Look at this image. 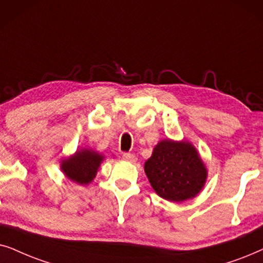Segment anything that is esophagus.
Segmentation results:
<instances>
[{"label":"esophagus","instance_id":"1","mask_svg":"<svg viewBox=\"0 0 263 263\" xmlns=\"http://www.w3.org/2000/svg\"><path fill=\"white\" fill-rule=\"evenodd\" d=\"M122 159L125 161H128V162H136V161H137V157H136L134 154H129V153L122 154Z\"/></svg>","mask_w":263,"mask_h":263}]
</instances>
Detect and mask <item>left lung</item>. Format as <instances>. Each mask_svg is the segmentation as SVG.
I'll return each instance as SVG.
<instances>
[{
	"label": "left lung",
	"mask_w": 263,
	"mask_h": 263,
	"mask_svg": "<svg viewBox=\"0 0 263 263\" xmlns=\"http://www.w3.org/2000/svg\"><path fill=\"white\" fill-rule=\"evenodd\" d=\"M144 172L160 197L170 202H184L204 187L208 170L192 143L162 139L154 146L145 161Z\"/></svg>",
	"instance_id": "1"
}]
</instances>
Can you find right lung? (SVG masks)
Masks as SVG:
<instances>
[{"label": "right lung", "instance_id": "right-lung-1", "mask_svg": "<svg viewBox=\"0 0 263 263\" xmlns=\"http://www.w3.org/2000/svg\"><path fill=\"white\" fill-rule=\"evenodd\" d=\"M103 160V154L89 148H83L77 150L73 155L62 159L60 168L65 177L73 183L87 185L95 179Z\"/></svg>", "mask_w": 263, "mask_h": 263}]
</instances>
